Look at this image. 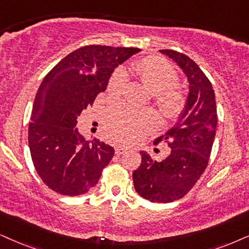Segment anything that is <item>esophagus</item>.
<instances>
[{"label":"esophagus","instance_id":"1","mask_svg":"<svg viewBox=\"0 0 249 249\" xmlns=\"http://www.w3.org/2000/svg\"><path fill=\"white\" fill-rule=\"evenodd\" d=\"M126 150H127V148H125L123 146H116L115 147V152H116V154H117V155H122V154H124L125 152H126Z\"/></svg>","mask_w":249,"mask_h":249}]
</instances>
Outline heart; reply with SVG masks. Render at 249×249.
<instances>
[{"label": "heart", "instance_id": "heart-1", "mask_svg": "<svg viewBox=\"0 0 249 249\" xmlns=\"http://www.w3.org/2000/svg\"><path fill=\"white\" fill-rule=\"evenodd\" d=\"M134 75L149 92L153 93L154 105L166 121H175L186 106L182 90L176 87L178 73L164 59L150 56L135 61L128 67ZM125 86V72L117 70L107 84V94L110 99L118 100ZM157 118L152 111H137L126 106H116L108 109L103 118V126L108 137L116 142L133 143L153 130Z\"/></svg>", "mask_w": 249, "mask_h": 249}]
</instances>
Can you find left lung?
<instances>
[{
	"mask_svg": "<svg viewBox=\"0 0 249 249\" xmlns=\"http://www.w3.org/2000/svg\"><path fill=\"white\" fill-rule=\"evenodd\" d=\"M182 69L190 83L185 110L175 127L157 138L170 154L155 161L141 152V164L134 170V188L150 202L168 203L184 197L208 165L217 127V109L212 83L188 56L171 49L160 50Z\"/></svg>",
	"mask_w": 249,
	"mask_h": 249,
	"instance_id": "left-lung-1",
	"label": "left lung"
}]
</instances>
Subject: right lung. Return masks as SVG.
I'll list each match as a JSON object with an SVG mask.
<instances>
[{
  "mask_svg": "<svg viewBox=\"0 0 249 249\" xmlns=\"http://www.w3.org/2000/svg\"><path fill=\"white\" fill-rule=\"evenodd\" d=\"M139 48L85 46L50 70L36 95L28 146L37 175L50 190L75 196L87 193L114 156V148L99 139L86 141L77 117L105 92L118 64Z\"/></svg>",
  "mask_w": 249,
  "mask_h": 249,
  "instance_id": "1",
  "label": "right lung"
}]
</instances>
